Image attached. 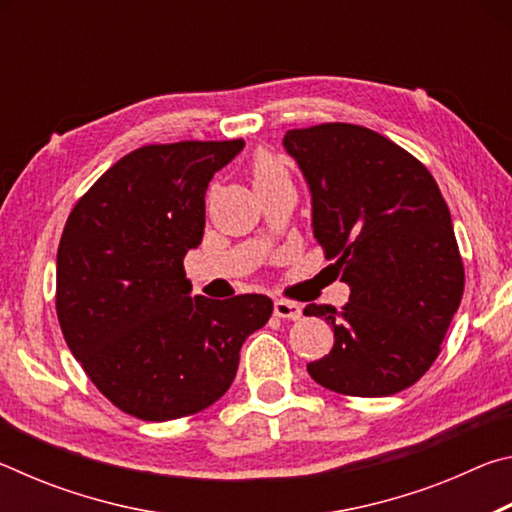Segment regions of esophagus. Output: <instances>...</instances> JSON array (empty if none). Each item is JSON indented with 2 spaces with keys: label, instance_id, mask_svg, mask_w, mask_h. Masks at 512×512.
Masks as SVG:
<instances>
[{
  "label": "esophagus",
  "instance_id": "1",
  "mask_svg": "<svg viewBox=\"0 0 512 512\" xmlns=\"http://www.w3.org/2000/svg\"><path fill=\"white\" fill-rule=\"evenodd\" d=\"M273 311L277 318H289V320H298L302 316V307L298 302H291V300H275Z\"/></svg>",
  "mask_w": 512,
  "mask_h": 512
}]
</instances>
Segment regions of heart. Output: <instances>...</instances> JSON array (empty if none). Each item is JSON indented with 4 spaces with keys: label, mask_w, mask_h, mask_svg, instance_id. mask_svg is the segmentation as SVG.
<instances>
[{
    "label": "heart",
    "mask_w": 512,
    "mask_h": 512,
    "mask_svg": "<svg viewBox=\"0 0 512 512\" xmlns=\"http://www.w3.org/2000/svg\"><path fill=\"white\" fill-rule=\"evenodd\" d=\"M250 176H253V185L259 192V189H266L275 183H280V180H287L289 171L275 153L259 151L255 153L253 162H250Z\"/></svg>",
    "instance_id": "heart-1"
}]
</instances>
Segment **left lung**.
<instances>
[{
	"label": "left lung",
	"instance_id": "obj_1",
	"mask_svg": "<svg viewBox=\"0 0 512 512\" xmlns=\"http://www.w3.org/2000/svg\"><path fill=\"white\" fill-rule=\"evenodd\" d=\"M282 144L307 180L314 237L350 287L341 311L305 307L334 329L309 375L343 395L400 393L436 361L463 298L445 198L422 162L370 128L320 124Z\"/></svg>",
	"mask_w": 512,
	"mask_h": 512
}]
</instances>
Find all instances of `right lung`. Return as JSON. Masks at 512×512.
I'll use <instances>...</instances> for the list:
<instances>
[{
	"label": "right lung",
	"mask_w": 512,
	"mask_h": 512,
	"mask_svg": "<svg viewBox=\"0 0 512 512\" xmlns=\"http://www.w3.org/2000/svg\"><path fill=\"white\" fill-rule=\"evenodd\" d=\"M244 140L151 144L90 187L65 223L56 311L69 350L124 413L164 422L228 391L273 300L192 296L183 259L205 228V189Z\"/></svg>",
	"instance_id": "right-lung-1"
}]
</instances>
